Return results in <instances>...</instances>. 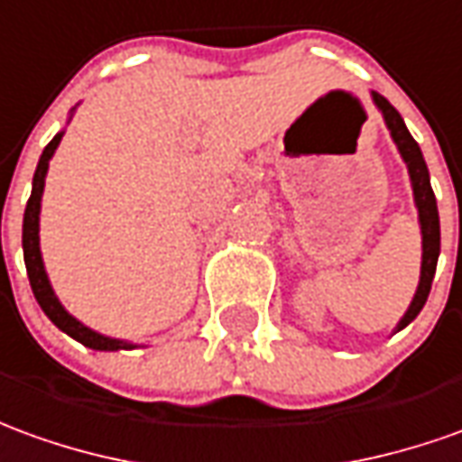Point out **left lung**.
<instances>
[{
  "instance_id": "left-lung-1",
  "label": "left lung",
  "mask_w": 462,
  "mask_h": 462,
  "mask_svg": "<svg viewBox=\"0 0 462 462\" xmlns=\"http://www.w3.org/2000/svg\"><path fill=\"white\" fill-rule=\"evenodd\" d=\"M370 97H373L375 107L380 109L383 119H385V127H388L390 137H393L400 157H402V162L408 167L412 199H415V209H418V225H420L422 237L420 280H418V290H415V295H412L411 305L405 310V315L400 318V322L395 325V330H393L400 332L420 315L422 305H425V300L430 295L435 267H438V254H440V217H438V202H435L433 187H430V172H428V164L422 160L418 142L412 140V134L408 132V127H405L400 112L390 105L385 97H380L377 92H370Z\"/></svg>"
}]
</instances>
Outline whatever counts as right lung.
<instances>
[{"label": "right lung", "instance_id": "add662e5", "mask_svg": "<svg viewBox=\"0 0 462 462\" xmlns=\"http://www.w3.org/2000/svg\"><path fill=\"white\" fill-rule=\"evenodd\" d=\"M64 137V130L54 134V140L44 147V152L40 157V164L34 170V180H32V195H29L27 209H24V222H22V250H24V264H27L29 285L32 292L40 302V308L44 310V315L50 318L57 328L67 332L69 337H74L77 343H82L85 347L92 350H105V353H115V350H134L140 347L137 343L130 340H119V337H109L102 332L87 328L85 322H79L74 315H69V310L64 308L60 298L54 295V287L50 282V275L44 270V260H42L40 250V212H42V195H44V177L50 170V160L57 152L60 142ZM144 347V345H142Z\"/></svg>", "mask_w": 462, "mask_h": 462}]
</instances>
